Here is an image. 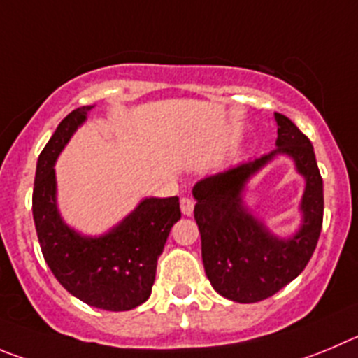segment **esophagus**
Returning <instances> with one entry per match:
<instances>
[{"mask_svg":"<svg viewBox=\"0 0 358 358\" xmlns=\"http://www.w3.org/2000/svg\"><path fill=\"white\" fill-rule=\"evenodd\" d=\"M180 208H182L183 215H192V212H194V201L190 198H182L180 199Z\"/></svg>","mask_w":358,"mask_h":358,"instance_id":"1","label":"esophagus"}]
</instances>
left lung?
<instances>
[{"label": "left lung", "mask_w": 358, "mask_h": 358, "mask_svg": "<svg viewBox=\"0 0 358 358\" xmlns=\"http://www.w3.org/2000/svg\"><path fill=\"white\" fill-rule=\"evenodd\" d=\"M277 148L199 180L192 189L203 265L213 289L238 303L265 300L300 275L315 252L323 222V180L315 148L299 127L275 113ZM288 155L306 178L303 224L289 239L273 236L243 205L246 182L273 156Z\"/></svg>", "instance_id": "left-lung-1"}]
</instances>
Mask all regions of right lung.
Returning a JSON list of instances; mask_svg holds the SVG:
<instances>
[{
  "instance_id": "1",
  "label": "right lung",
  "mask_w": 358,
  "mask_h": 358,
  "mask_svg": "<svg viewBox=\"0 0 358 358\" xmlns=\"http://www.w3.org/2000/svg\"><path fill=\"white\" fill-rule=\"evenodd\" d=\"M92 109L83 106L66 115L38 155L33 219L43 259L70 295L103 310H130L148 300L157 259L182 212L176 196L146 198L100 236H85L63 222L56 203L55 164Z\"/></svg>"
}]
</instances>
